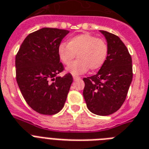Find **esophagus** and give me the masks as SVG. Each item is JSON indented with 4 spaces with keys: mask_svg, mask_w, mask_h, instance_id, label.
I'll use <instances>...</instances> for the list:
<instances>
[{
    "mask_svg": "<svg viewBox=\"0 0 149 149\" xmlns=\"http://www.w3.org/2000/svg\"><path fill=\"white\" fill-rule=\"evenodd\" d=\"M72 77H73L74 80H78V79H80V77H78V76H72Z\"/></svg>",
    "mask_w": 149,
    "mask_h": 149,
    "instance_id": "34e87169",
    "label": "esophagus"
}]
</instances>
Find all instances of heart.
<instances>
[{
    "instance_id": "1",
    "label": "heart",
    "mask_w": 149,
    "mask_h": 149,
    "mask_svg": "<svg viewBox=\"0 0 149 149\" xmlns=\"http://www.w3.org/2000/svg\"><path fill=\"white\" fill-rule=\"evenodd\" d=\"M57 53L65 65H69L77 54L78 59L67 68L70 73L77 76L89 69L96 70L101 68L107 59L108 46L104 40L84 33L70 37L68 43L60 44Z\"/></svg>"
}]
</instances>
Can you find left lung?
Masks as SVG:
<instances>
[{
  "mask_svg": "<svg viewBox=\"0 0 149 149\" xmlns=\"http://www.w3.org/2000/svg\"><path fill=\"white\" fill-rule=\"evenodd\" d=\"M100 32L107 40L108 54L97 74L83 78V97L92 113L107 116L119 110L127 98L132 79V58L118 36Z\"/></svg>",
  "mask_w": 149,
  "mask_h": 149,
  "instance_id": "1",
  "label": "left lung"
}]
</instances>
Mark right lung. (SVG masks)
<instances>
[{"label": "right lung", "instance_id": "right-lung-1", "mask_svg": "<svg viewBox=\"0 0 149 149\" xmlns=\"http://www.w3.org/2000/svg\"><path fill=\"white\" fill-rule=\"evenodd\" d=\"M69 32L54 28L36 31L25 38L16 56L19 88L26 103L41 114L58 113L67 100L72 77L57 76L64 69L57 49Z\"/></svg>", "mask_w": 149, "mask_h": 149}]
</instances>
